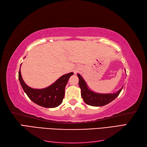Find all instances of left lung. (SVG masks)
Segmentation results:
<instances>
[{"instance_id":"1","label":"left lung","mask_w":147,"mask_h":147,"mask_svg":"<svg viewBox=\"0 0 147 147\" xmlns=\"http://www.w3.org/2000/svg\"><path fill=\"white\" fill-rule=\"evenodd\" d=\"M78 77L79 78V86L81 88L82 96L86 104L95 107L103 106L108 104L117 97L119 95L123 87L116 93H109V94H101L96 93L89 90L87 86L85 80L80 74H78Z\"/></svg>"}]
</instances>
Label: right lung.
I'll list each match as a JSON object with an SVG mask.
<instances>
[{
	"instance_id": "add662e5",
	"label": "right lung",
	"mask_w": 147,
	"mask_h": 147,
	"mask_svg": "<svg viewBox=\"0 0 147 147\" xmlns=\"http://www.w3.org/2000/svg\"><path fill=\"white\" fill-rule=\"evenodd\" d=\"M73 74V73L64 74L52 85L43 89H33L26 85L22 78L20 69L18 78L24 92L31 100L43 107L54 108L62 103L64 97L65 87L69 78Z\"/></svg>"
}]
</instances>
